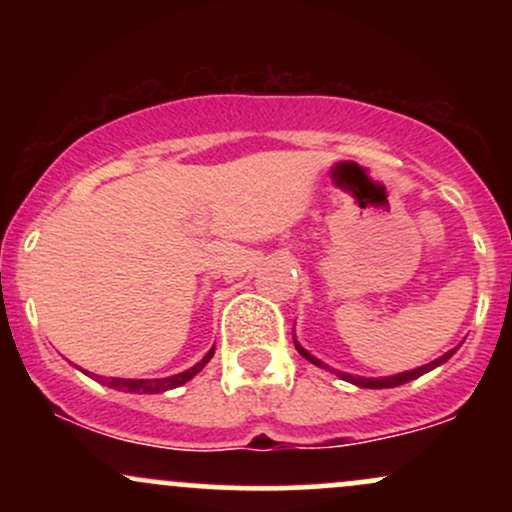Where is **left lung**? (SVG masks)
<instances>
[{
    "instance_id": "left-lung-1",
    "label": "left lung",
    "mask_w": 512,
    "mask_h": 512,
    "mask_svg": "<svg viewBox=\"0 0 512 512\" xmlns=\"http://www.w3.org/2000/svg\"><path fill=\"white\" fill-rule=\"evenodd\" d=\"M293 344H296L298 354H301L303 358H308L310 363H315V366H320V368H327V370H332L330 366H325V363H322L320 358H315L313 354H308V351H305L303 346L296 342V339H293ZM455 351H457V349H450L448 354H443V356H440V358H436V361L426 363V366H421V368H414V370H404V373H397V375H387V378H361V375H349V373H342V370H332V373H337L339 378L346 380V383H351V385H358V387H368V390H383V387H397V385H404V383H409V380H416V378H421V375L428 373V370L438 368L440 363H445V361H448V358H450L452 354H455Z\"/></svg>"
}]
</instances>
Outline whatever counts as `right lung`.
Masks as SVG:
<instances>
[{"instance_id":"1","label":"right lung","mask_w":512,"mask_h":512,"mask_svg":"<svg viewBox=\"0 0 512 512\" xmlns=\"http://www.w3.org/2000/svg\"><path fill=\"white\" fill-rule=\"evenodd\" d=\"M211 356H214V346H211V349L207 351V356H204L202 361L195 363V366H192V368L182 370V373H178V375H170V378L129 380V378H101V375H96V380H98V383L113 387V390H120V392H137V395H158V392L173 390V387L185 385L187 380L195 378L199 370H202L211 361Z\"/></svg>"}]
</instances>
